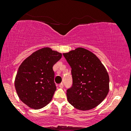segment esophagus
Masks as SVG:
<instances>
[{
  "instance_id": "34e87169",
  "label": "esophagus",
  "mask_w": 131,
  "mask_h": 131,
  "mask_svg": "<svg viewBox=\"0 0 131 131\" xmlns=\"http://www.w3.org/2000/svg\"><path fill=\"white\" fill-rule=\"evenodd\" d=\"M59 88H63V83L60 84H59Z\"/></svg>"
}]
</instances>
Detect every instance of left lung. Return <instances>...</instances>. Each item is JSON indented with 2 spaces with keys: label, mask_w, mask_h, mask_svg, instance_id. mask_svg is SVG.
<instances>
[{
  "label": "left lung",
  "mask_w": 131,
  "mask_h": 131,
  "mask_svg": "<svg viewBox=\"0 0 131 131\" xmlns=\"http://www.w3.org/2000/svg\"><path fill=\"white\" fill-rule=\"evenodd\" d=\"M63 56L71 68L73 84L67 91L68 101L76 109L85 111L97 106L109 91V76L92 52L79 47Z\"/></svg>",
  "instance_id": "1"
}]
</instances>
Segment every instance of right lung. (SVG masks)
I'll return each mask as SVG.
<instances>
[{
	"mask_svg": "<svg viewBox=\"0 0 131 131\" xmlns=\"http://www.w3.org/2000/svg\"><path fill=\"white\" fill-rule=\"evenodd\" d=\"M61 53L45 47L36 51L19 66L15 86L19 99L31 108H43L56 91L53 66Z\"/></svg>",
	"mask_w": 131,
	"mask_h": 131,
	"instance_id": "right-lung-1",
	"label": "right lung"
}]
</instances>
